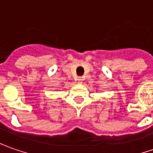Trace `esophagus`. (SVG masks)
Instances as JSON below:
<instances>
[{
	"label": "esophagus",
	"instance_id": "34e87169",
	"mask_svg": "<svg viewBox=\"0 0 153 153\" xmlns=\"http://www.w3.org/2000/svg\"><path fill=\"white\" fill-rule=\"evenodd\" d=\"M82 77H81V76H79V77H77V78H76V81H77V82H78V83H82Z\"/></svg>",
	"mask_w": 153,
	"mask_h": 153
}]
</instances>
